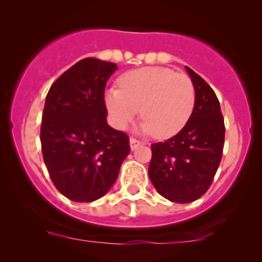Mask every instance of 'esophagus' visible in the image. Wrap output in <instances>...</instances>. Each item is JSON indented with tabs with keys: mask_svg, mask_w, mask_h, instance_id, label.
Segmentation results:
<instances>
[{
	"mask_svg": "<svg viewBox=\"0 0 262 262\" xmlns=\"http://www.w3.org/2000/svg\"><path fill=\"white\" fill-rule=\"evenodd\" d=\"M129 144H130V149L134 150L136 148H138L139 146H141L142 142L138 141V139H136V138H130L129 139Z\"/></svg>",
	"mask_w": 262,
	"mask_h": 262,
	"instance_id": "34e87169",
	"label": "esophagus"
}]
</instances>
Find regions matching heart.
<instances>
[{
	"label": "heart",
	"mask_w": 262,
	"mask_h": 262,
	"mask_svg": "<svg viewBox=\"0 0 262 262\" xmlns=\"http://www.w3.org/2000/svg\"><path fill=\"white\" fill-rule=\"evenodd\" d=\"M120 89L105 92L110 121L124 130L142 113L139 129L157 138H171L182 130L195 107V87L189 76L167 67H143L119 78Z\"/></svg>",
	"instance_id": "1"
}]
</instances>
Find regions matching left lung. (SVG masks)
I'll return each instance as SVG.
<instances>
[{"mask_svg":"<svg viewBox=\"0 0 262 262\" xmlns=\"http://www.w3.org/2000/svg\"><path fill=\"white\" fill-rule=\"evenodd\" d=\"M195 87V107L175 137L155 143L148 167L150 182L170 202L186 204L207 192L221 163L224 120L212 90L191 68L185 67Z\"/></svg>","mask_w":262,"mask_h":262,"instance_id":"obj_1","label":"left lung"}]
</instances>
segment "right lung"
Returning <instances> with one entry per match:
<instances>
[{
    "label": "right lung",
    "instance_id": "obj_1",
    "mask_svg": "<svg viewBox=\"0 0 262 262\" xmlns=\"http://www.w3.org/2000/svg\"><path fill=\"white\" fill-rule=\"evenodd\" d=\"M116 70L115 63L84 58L66 71L47 95L41 152L54 186L73 202L104 196L130 152L126 134L106 120L104 91Z\"/></svg>",
    "mask_w": 262,
    "mask_h": 262
}]
</instances>
